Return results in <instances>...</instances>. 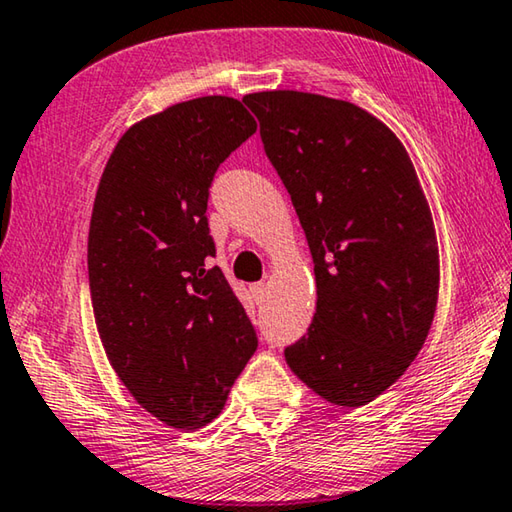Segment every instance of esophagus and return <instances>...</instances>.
<instances>
[{
	"instance_id": "esophagus-1",
	"label": "esophagus",
	"mask_w": 512,
	"mask_h": 512,
	"mask_svg": "<svg viewBox=\"0 0 512 512\" xmlns=\"http://www.w3.org/2000/svg\"><path fill=\"white\" fill-rule=\"evenodd\" d=\"M250 296H253L255 302H262L266 298V284L264 282H257L250 287Z\"/></svg>"
}]
</instances>
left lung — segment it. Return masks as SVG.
Segmentation results:
<instances>
[{
  "label": "left lung",
  "instance_id": "left-lung-1",
  "mask_svg": "<svg viewBox=\"0 0 512 512\" xmlns=\"http://www.w3.org/2000/svg\"><path fill=\"white\" fill-rule=\"evenodd\" d=\"M314 257L316 314L284 350L336 406H363L404 375L438 302V246L402 142L350 101L275 90L244 97Z\"/></svg>",
  "mask_w": 512,
  "mask_h": 512
}]
</instances>
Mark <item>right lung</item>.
<instances>
[{
	"label": "right lung",
	"instance_id": "right-lung-1",
	"mask_svg": "<svg viewBox=\"0 0 512 512\" xmlns=\"http://www.w3.org/2000/svg\"><path fill=\"white\" fill-rule=\"evenodd\" d=\"M257 124L241 101L201 97L128 128L92 207L88 275L103 348L155 418L198 429L221 413L257 350L207 225L216 169Z\"/></svg>",
	"mask_w": 512,
	"mask_h": 512
}]
</instances>
